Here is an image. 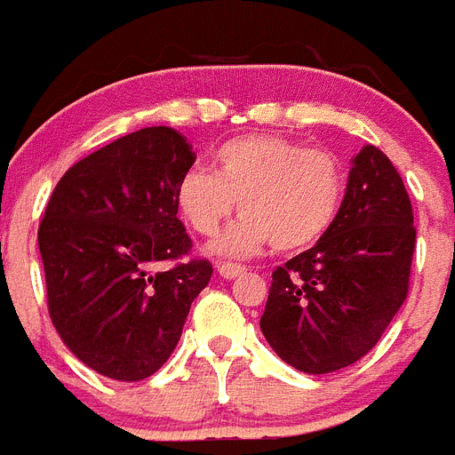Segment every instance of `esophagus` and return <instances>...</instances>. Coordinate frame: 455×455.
Masks as SVG:
<instances>
[{
    "mask_svg": "<svg viewBox=\"0 0 455 455\" xmlns=\"http://www.w3.org/2000/svg\"><path fill=\"white\" fill-rule=\"evenodd\" d=\"M218 272L222 274L224 278H235L244 272V267L243 265H235V263H220Z\"/></svg>",
    "mask_w": 455,
    "mask_h": 455,
    "instance_id": "1",
    "label": "esophagus"
}]
</instances>
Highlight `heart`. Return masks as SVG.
I'll return each mask as SVG.
<instances>
[{"mask_svg":"<svg viewBox=\"0 0 455 455\" xmlns=\"http://www.w3.org/2000/svg\"><path fill=\"white\" fill-rule=\"evenodd\" d=\"M342 197L345 170L333 154L274 133L224 142L212 172L190 167L177 183L179 212L199 235L218 233L237 199L244 215L215 243L228 256L269 243L276 251L310 247L333 227Z\"/></svg>","mask_w":455,"mask_h":455,"instance_id":"1","label":"heart"}]
</instances>
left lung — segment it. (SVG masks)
Returning a JSON list of instances; mask_svg holds the SVG:
<instances>
[{
	"label": "left lung",
	"mask_w": 455,
	"mask_h": 455,
	"mask_svg": "<svg viewBox=\"0 0 455 455\" xmlns=\"http://www.w3.org/2000/svg\"><path fill=\"white\" fill-rule=\"evenodd\" d=\"M415 237L399 172L363 147L333 227L272 272L260 331L278 358L329 374L370 354L408 297Z\"/></svg>",
	"instance_id": "left-lung-1"
}]
</instances>
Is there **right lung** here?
Masks as SVG:
<instances>
[{"mask_svg": "<svg viewBox=\"0 0 455 455\" xmlns=\"http://www.w3.org/2000/svg\"><path fill=\"white\" fill-rule=\"evenodd\" d=\"M195 158L179 131L147 126L75 163L49 197L38 227L49 317L101 376L161 370L211 281V260H181L192 240L177 218V183ZM163 262L175 265L158 273Z\"/></svg>", "mask_w": 455, "mask_h": 455, "instance_id": "add662e5", "label": "right lung"}]
</instances>
